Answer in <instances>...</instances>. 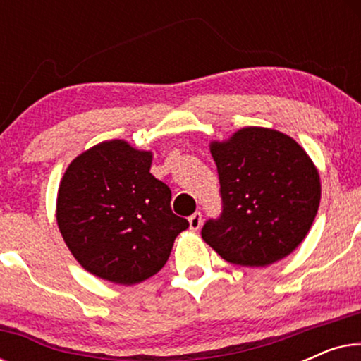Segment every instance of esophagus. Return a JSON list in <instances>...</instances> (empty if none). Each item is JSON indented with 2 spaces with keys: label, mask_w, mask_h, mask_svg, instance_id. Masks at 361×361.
<instances>
[{
  "label": "esophagus",
  "mask_w": 361,
  "mask_h": 361,
  "mask_svg": "<svg viewBox=\"0 0 361 361\" xmlns=\"http://www.w3.org/2000/svg\"><path fill=\"white\" fill-rule=\"evenodd\" d=\"M189 224H190V228L192 230H199L202 226V214L200 212H195V214H192L189 216Z\"/></svg>",
  "instance_id": "esophagus-1"
}]
</instances>
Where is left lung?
<instances>
[{"label": "left lung", "mask_w": 361, "mask_h": 361, "mask_svg": "<svg viewBox=\"0 0 361 361\" xmlns=\"http://www.w3.org/2000/svg\"><path fill=\"white\" fill-rule=\"evenodd\" d=\"M221 212L202 238L228 263L269 266L300 245L317 215L319 172L293 137L250 126L210 146Z\"/></svg>", "instance_id": "8db88e82"}]
</instances>
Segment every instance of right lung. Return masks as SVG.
I'll use <instances>...</instances> for the list:
<instances>
[{
    "label": "right lung",
    "instance_id": "obj_1",
    "mask_svg": "<svg viewBox=\"0 0 361 361\" xmlns=\"http://www.w3.org/2000/svg\"><path fill=\"white\" fill-rule=\"evenodd\" d=\"M151 152L113 140L72 161L57 195L63 241L87 271L116 284L141 283L169 259L189 226L171 189L151 174Z\"/></svg>",
    "mask_w": 361,
    "mask_h": 361
}]
</instances>
